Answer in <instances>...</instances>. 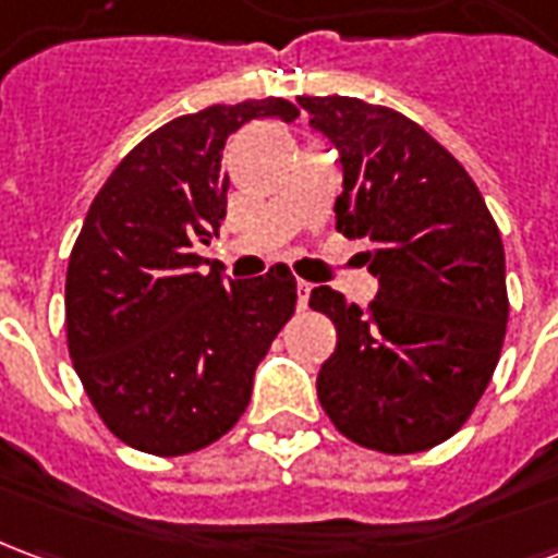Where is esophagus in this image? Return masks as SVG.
I'll list each match as a JSON object with an SVG mask.
<instances>
[{"mask_svg": "<svg viewBox=\"0 0 558 558\" xmlns=\"http://www.w3.org/2000/svg\"><path fill=\"white\" fill-rule=\"evenodd\" d=\"M295 290H299V307H307V299H311V290H314V287H311V283H307V280H299V283H295Z\"/></svg>", "mask_w": 558, "mask_h": 558, "instance_id": "34e87169", "label": "esophagus"}]
</instances>
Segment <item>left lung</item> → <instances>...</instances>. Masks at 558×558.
Instances as JSON below:
<instances>
[{
	"instance_id": "obj_1",
	"label": "left lung",
	"mask_w": 558,
	"mask_h": 558,
	"mask_svg": "<svg viewBox=\"0 0 558 558\" xmlns=\"http://www.w3.org/2000/svg\"><path fill=\"white\" fill-rule=\"evenodd\" d=\"M299 107L338 146V232L371 242L362 256L379 280L367 311L331 287L311 292L338 328L316 395L352 442L427 451L466 424L499 362L502 235L460 160L412 119L343 95Z\"/></svg>"
}]
</instances>
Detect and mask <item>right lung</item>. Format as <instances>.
I'll list each match as a JSON object with an SVG mask.
<instances>
[{"label": "right lung", "instance_id": "1", "mask_svg": "<svg viewBox=\"0 0 558 558\" xmlns=\"http://www.w3.org/2000/svg\"><path fill=\"white\" fill-rule=\"evenodd\" d=\"M295 116L283 98L179 116L131 148L92 199L68 259V352L104 424L137 451L191 454L232 430L256 364L295 311L287 266L227 283L199 256L227 215L232 131Z\"/></svg>", "mask_w": 558, "mask_h": 558}]
</instances>
